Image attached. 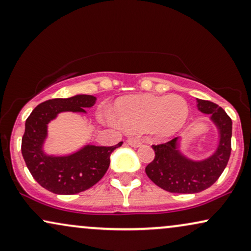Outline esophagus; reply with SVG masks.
Listing matches in <instances>:
<instances>
[{
    "label": "esophagus",
    "mask_w": 251,
    "mask_h": 251,
    "mask_svg": "<svg viewBox=\"0 0 251 251\" xmlns=\"http://www.w3.org/2000/svg\"><path fill=\"white\" fill-rule=\"evenodd\" d=\"M126 142H128L129 145H131V147H134V148L140 147V145L142 144V141L138 140V138H136V137H129Z\"/></svg>",
    "instance_id": "34e87169"
}]
</instances>
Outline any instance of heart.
Instances as JSON below:
<instances>
[{
  "mask_svg": "<svg viewBox=\"0 0 251 251\" xmlns=\"http://www.w3.org/2000/svg\"><path fill=\"white\" fill-rule=\"evenodd\" d=\"M117 119L111 121L128 131L149 130L157 137L168 138L184 128L190 114L186 100L180 95H134L121 100L116 107Z\"/></svg>",
  "mask_w": 251,
  "mask_h": 251,
  "instance_id": "obj_1",
  "label": "heart"
}]
</instances>
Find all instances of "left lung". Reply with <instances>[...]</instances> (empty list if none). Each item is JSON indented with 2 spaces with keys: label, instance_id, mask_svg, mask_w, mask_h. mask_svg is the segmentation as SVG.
Returning a JSON list of instances; mask_svg holds the SVG:
<instances>
[{
  "label": "left lung",
  "instance_id": "left-lung-1",
  "mask_svg": "<svg viewBox=\"0 0 251 251\" xmlns=\"http://www.w3.org/2000/svg\"><path fill=\"white\" fill-rule=\"evenodd\" d=\"M198 109L211 115L218 126L220 142L209 158L194 162L178 150V137L163 144L152 145L154 158L145 173L157 186L171 193H199L211 187L227 166L231 151V119L211 101L198 99Z\"/></svg>",
  "mask_w": 251,
  "mask_h": 251
}]
</instances>
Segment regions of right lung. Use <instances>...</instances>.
<instances>
[{
  "label": "right lung",
  "mask_w": 251,
  "mask_h": 251,
  "mask_svg": "<svg viewBox=\"0 0 251 251\" xmlns=\"http://www.w3.org/2000/svg\"><path fill=\"white\" fill-rule=\"evenodd\" d=\"M93 95H75L69 99H52L37 106L25 121L22 137V154L35 180L55 194H76L94 186L107 172L110 154L122 145L113 147L86 145L69 156H49L43 151L48 136V123L61 111L86 113L85 108L94 106Z\"/></svg>",
  "instance_id": "add662e5"
}]
</instances>
